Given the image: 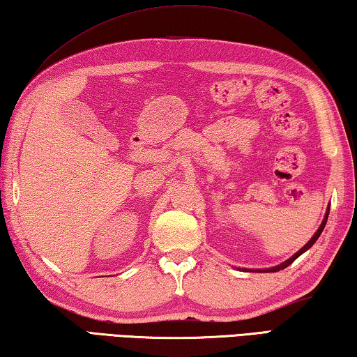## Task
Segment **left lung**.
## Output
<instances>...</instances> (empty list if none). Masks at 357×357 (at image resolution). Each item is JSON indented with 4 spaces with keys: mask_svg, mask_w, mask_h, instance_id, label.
I'll return each instance as SVG.
<instances>
[{
    "mask_svg": "<svg viewBox=\"0 0 357 357\" xmlns=\"http://www.w3.org/2000/svg\"><path fill=\"white\" fill-rule=\"evenodd\" d=\"M328 215H329V208H328V211H326V216H324V220H323V222H321V226L320 227H318V230H317V232H315V235L314 236H312V238L309 240V243H307V245H305L303 249H299V251L295 254V255H293V257H290L289 260H287V261H284V264H280L279 266H274V268H271V270H266V271H280V270H284V268H287V266H289V265H291L293 264V261H295L298 257H299V255H301L303 252H305V251H307V249L309 248H312V246H314V243L318 240V236H320L321 235V232H323V229H324V226H326V221H328Z\"/></svg>",
    "mask_w": 357,
    "mask_h": 357,
    "instance_id": "1",
    "label": "left lung"
}]
</instances>
